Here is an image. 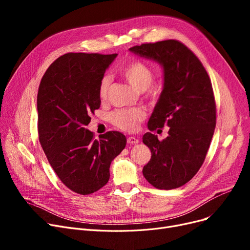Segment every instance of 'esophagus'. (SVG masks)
<instances>
[{"label": "esophagus", "mask_w": 250, "mask_h": 250, "mask_svg": "<svg viewBox=\"0 0 250 250\" xmlns=\"http://www.w3.org/2000/svg\"><path fill=\"white\" fill-rule=\"evenodd\" d=\"M126 142H127V144H129V145H136V144L139 143V140L135 137H128L126 139Z\"/></svg>", "instance_id": "obj_1"}]
</instances>
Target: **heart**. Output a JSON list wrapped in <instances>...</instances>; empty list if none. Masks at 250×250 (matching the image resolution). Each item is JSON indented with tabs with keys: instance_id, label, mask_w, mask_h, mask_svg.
I'll return each instance as SVG.
<instances>
[{
	"instance_id": "b5f03b06",
	"label": "heart",
	"mask_w": 250,
	"mask_h": 250,
	"mask_svg": "<svg viewBox=\"0 0 250 250\" xmlns=\"http://www.w3.org/2000/svg\"><path fill=\"white\" fill-rule=\"evenodd\" d=\"M118 73L136 90L140 92L146 90L151 98L159 96L160 87L151 85L154 79V73L146 62L140 60H132L120 67ZM109 86L110 78L108 76H103L98 87V95L100 99L103 100L107 97ZM144 118H145V112L138 108L117 109L110 114L111 124L118 129L125 130V132H135Z\"/></svg>"
}]
</instances>
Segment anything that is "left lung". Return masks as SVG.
Listing matches in <instances>:
<instances>
[{"label":"left lung","mask_w":250,"mask_h":250,"mask_svg":"<svg viewBox=\"0 0 250 250\" xmlns=\"http://www.w3.org/2000/svg\"><path fill=\"white\" fill-rule=\"evenodd\" d=\"M129 50L158 62L164 70V88L148 128L153 132L167 125L169 136L162 141L151 133L143 136L152 153L143 174L156 188H177L199 171L214 135L217 114L211 79L199 58L175 39Z\"/></svg>","instance_id":"8db88e82"}]
</instances>
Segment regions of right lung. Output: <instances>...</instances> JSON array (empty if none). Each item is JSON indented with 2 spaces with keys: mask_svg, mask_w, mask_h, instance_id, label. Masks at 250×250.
Masks as SVG:
<instances>
[{
  "mask_svg": "<svg viewBox=\"0 0 250 250\" xmlns=\"http://www.w3.org/2000/svg\"><path fill=\"white\" fill-rule=\"evenodd\" d=\"M116 56L69 52L49 65L38 87L39 142L61 181L80 194L106 185L111 161L126 145L122 133L95 139L86 128L100 107L99 82Z\"/></svg>",
  "mask_w": 250,
  "mask_h": 250,
  "instance_id": "add662e5",
  "label": "right lung"
}]
</instances>
